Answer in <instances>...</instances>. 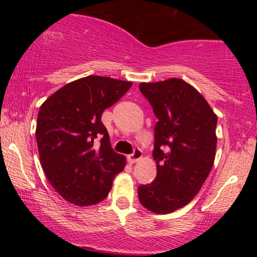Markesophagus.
I'll use <instances>...</instances> for the list:
<instances>
[{
    "instance_id": "esophagus-1",
    "label": "esophagus",
    "mask_w": 257,
    "mask_h": 257,
    "mask_svg": "<svg viewBox=\"0 0 257 257\" xmlns=\"http://www.w3.org/2000/svg\"><path fill=\"white\" fill-rule=\"evenodd\" d=\"M141 157H143V152H141L140 149H135L134 152L132 153V155L128 156V162L131 164L135 163V162H138L139 159H141Z\"/></svg>"
}]
</instances>
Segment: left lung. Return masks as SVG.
I'll return each instance as SVG.
<instances>
[{
	"mask_svg": "<svg viewBox=\"0 0 257 257\" xmlns=\"http://www.w3.org/2000/svg\"><path fill=\"white\" fill-rule=\"evenodd\" d=\"M158 118L153 159L157 176L138 188L140 203L156 214H170L194 198L213 168L217 117L196 88L179 78L140 83Z\"/></svg>",
	"mask_w": 257,
	"mask_h": 257,
	"instance_id": "left-lung-1",
	"label": "left lung"
}]
</instances>
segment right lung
<instances>
[{
	"instance_id": "right-lung-1",
	"label": "right lung",
	"mask_w": 257,
	"mask_h": 257,
	"mask_svg": "<svg viewBox=\"0 0 257 257\" xmlns=\"http://www.w3.org/2000/svg\"><path fill=\"white\" fill-rule=\"evenodd\" d=\"M131 87L128 81L87 76L64 85L41 106L36 125L41 166L67 202L98 204L124 169L125 157L112 150L101 114Z\"/></svg>"
}]
</instances>
